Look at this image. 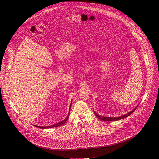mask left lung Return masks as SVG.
Returning a JSON list of instances; mask_svg holds the SVG:
<instances>
[{"label":"left lung","instance_id":"obj_1","mask_svg":"<svg viewBox=\"0 0 159 159\" xmlns=\"http://www.w3.org/2000/svg\"><path fill=\"white\" fill-rule=\"evenodd\" d=\"M138 105H139V104H138ZM138 105L136 106V107H135L134 110H132V111H130V112H128L127 114H124V115H122L121 116L117 117H110L101 116L100 115H99V114H98L97 113H95V111H94V113L95 114V116L98 118L99 119H100L101 120H103V121H117V120H121V119H125V118L129 116V115H130V114L132 113H134V112L135 111V110H136V108L138 107Z\"/></svg>","mask_w":159,"mask_h":159}]
</instances>
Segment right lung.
I'll return each instance as SVG.
<instances>
[{
    "label": "right lung",
    "mask_w": 159,
    "mask_h": 159,
    "mask_svg": "<svg viewBox=\"0 0 159 159\" xmlns=\"http://www.w3.org/2000/svg\"><path fill=\"white\" fill-rule=\"evenodd\" d=\"M71 103H72V101H71V104H70V108H69V112H68V116H67V117H66V119H64L63 120L61 121L60 122H59V123H57V124H55V125H53L49 126H36V125H35V126H36V127H37V128H39L48 129L51 128H55V127H58V126H61V125H62L65 124V123H66V122L67 121V120H68V119L69 118V116H70V108H71Z\"/></svg>",
    "instance_id": "obj_1"
}]
</instances>
